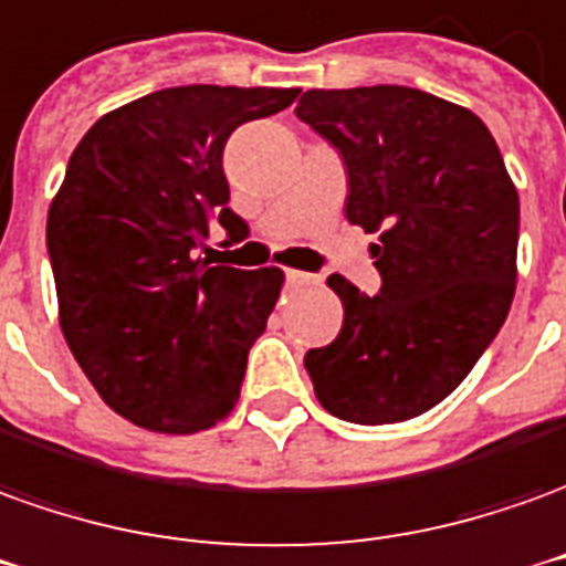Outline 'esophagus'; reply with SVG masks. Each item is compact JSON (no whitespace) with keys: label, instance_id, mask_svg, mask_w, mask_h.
Returning <instances> with one entry per match:
<instances>
[{"label":"esophagus","instance_id":"1","mask_svg":"<svg viewBox=\"0 0 566 566\" xmlns=\"http://www.w3.org/2000/svg\"><path fill=\"white\" fill-rule=\"evenodd\" d=\"M284 279H287V284H318L322 282V275H315V272H300V270H287L284 272Z\"/></svg>","mask_w":566,"mask_h":566}]
</instances>
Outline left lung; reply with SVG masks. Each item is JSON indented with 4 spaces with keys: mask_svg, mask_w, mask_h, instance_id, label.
Here are the masks:
<instances>
[{
    "mask_svg": "<svg viewBox=\"0 0 566 566\" xmlns=\"http://www.w3.org/2000/svg\"><path fill=\"white\" fill-rule=\"evenodd\" d=\"M296 116L346 168V217L374 244L379 291L343 275L337 339L303 365L327 413L358 426L444 401L500 334L515 296L517 189L488 125L407 85L312 88Z\"/></svg>",
    "mask_w": 566,
    "mask_h": 566,
    "instance_id": "left-lung-1",
    "label": "left lung"
}]
</instances>
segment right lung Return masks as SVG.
<instances>
[{
	"instance_id": "1",
	"label": "right lung",
	"mask_w": 566,
	"mask_h": 566,
	"mask_svg": "<svg viewBox=\"0 0 566 566\" xmlns=\"http://www.w3.org/2000/svg\"><path fill=\"white\" fill-rule=\"evenodd\" d=\"M296 94L153 91L97 118L70 156L45 232L61 331L97 395L134 426L199 432L239 401L284 275L211 256L217 227L223 244L251 232L227 205L223 146Z\"/></svg>"
}]
</instances>
